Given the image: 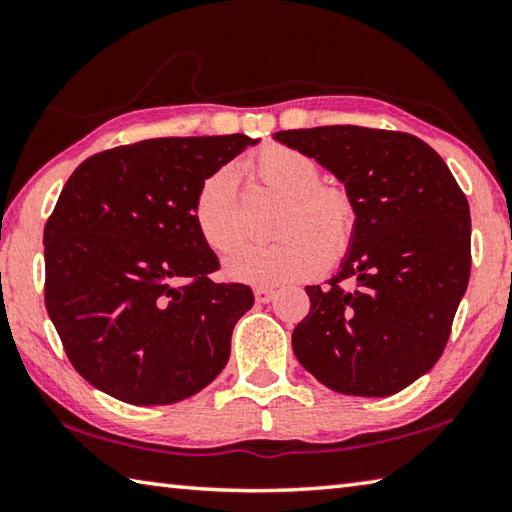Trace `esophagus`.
Here are the masks:
<instances>
[{
  "label": "esophagus",
  "mask_w": 512,
  "mask_h": 512,
  "mask_svg": "<svg viewBox=\"0 0 512 512\" xmlns=\"http://www.w3.org/2000/svg\"><path fill=\"white\" fill-rule=\"evenodd\" d=\"M275 298V291L273 289H266V287H257L255 289V300L259 305H266V302H271Z\"/></svg>",
  "instance_id": "1"
}]
</instances>
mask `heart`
<instances>
[{
  "label": "heart",
  "instance_id": "obj_1",
  "mask_svg": "<svg viewBox=\"0 0 512 512\" xmlns=\"http://www.w3.org/2000/svg\"><path fill=\"white\" fill-rule=\"evenodd\" d=\"M248 169L259 183L287 196L275 221L271 244H248L225 259L230 280L255 287H282L307 280L325 266L343 262L359 228V207L350 189L318 183L320 169L311 155L287 144H266L250 155ZM192 219L214 253H228L241 239V212L235 176L219 169L198 187Z\"/></svg>",
  "mask_w": 512,
  "mask_h": 512
}]
</instances>
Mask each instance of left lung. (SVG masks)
<instances>
[{
  "label": "left lung",
  "instance_id": "8db88e82",
  "mask_svg": "<svg viewBox=\"0 0 512 512\" xmlns=\"http://www.w3.org/2000/svg\"><path fill=\"white\" fill-rule=\"evenodd\" d=\"M275 140L350 189L359 228L327 287H307L293 329L302 368L343 395L402 391L443 354L470 282V205L443 158L400 131L318 126Z\"/></svg>",
  "mask_w": 512,
  "mask_h": 512
}]
</instances>
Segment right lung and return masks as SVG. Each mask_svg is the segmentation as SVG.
I'll list each match as a JSON object with an SVG mask.
<instances>
[{
	"label": "right lung",
	"instance_id": "right-lung-1",
	"mask_svg": "<svg viewBox=\"0 0 512 512\" xmlns=\"http://www.w3.org/2000/svg\"><path fill=\"white\" fill-rule=\"evenodd\" d=\"M248 135L160 137L81 162L45 225V305L69 363L135 406L173 404L216 379L246 284L210 280L219 259L192 205Z\"/></svg>",
	"mask_w": 512,
	"mask_h": 512
}]
</instances>
